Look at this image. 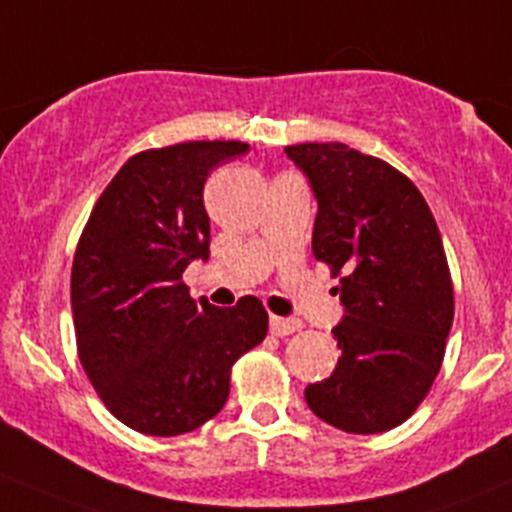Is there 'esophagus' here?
<instances>
[{"instance_id":"obj_1","label":"esophagus","mask_w":512,"mask_h":512,"mask_svg":"<svg viewBox=\"0 0 512 512\" xmlns=\"http://www.w3.org/2000/svg\"><path fill=\"white\" fill-rule=\"evenodd\" d=\"M301 332L299 319H284V316H271V334L276 337H289V334Z\"/></svg>"}]
</instances>
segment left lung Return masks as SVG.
<instances>
[{
	"instance_id": "left-lung-1",
	"label": "left lung",
	"mask_w": 512,
	"mask_h": 512,
	"mask_svg": "<svg viewBox=\"0 0 512 512\" xmlns=\"http://www.w3.org/2000/svg\"><path fill=\"white\" fill-rule=\"evenodd\" d=\"M286 155L311 180V251L347 309L332 329L337 369L306 387V405L337 430L387 432L422 405L445 359L455 291L440 228L387 160L344 143L289 145Z\"/></svg>"
}]
</instances>
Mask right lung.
Wrapping results in <instances>:
<instances>
[{
  "instance_id": "right-lung-1",
  "label": "right lung",
  "mask_w": 512,
  "mask_h": 512,
  "mask_svg": "<svg viewBox=\"0 0 512 512\" xmlns=\"http://www.w3.org/2000/svg\"><path fill=\"white\" fill-rule=\"evenodd\" d=\"M241 140H188L135 153L92 206L72 261L77 357L123 425L155 437L198 430L231 392V369L269 332L256 296L218 309L183 271L208 259L203 183Z\"/></svg>"
}]
</instances>
